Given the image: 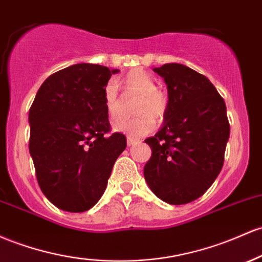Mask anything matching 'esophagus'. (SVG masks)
<instances>
[{
	"mask_svg": "<svg viewBox=\"0 0 262 262\" xmlns=\"http://www.w3.org/2000/svg\"><path fill=\"white\" fill-rule=\"evenodd\" d=\"M138 143H139V140L134 139V138H130V137L126 138V144H128V146L136 145V144H138Z\"/></svg>",
	"mask_w": 262,
	"mask_h": 262,
	"instance_id": "esophagus-1",
	"label": "esophagus"
}]
</instances>
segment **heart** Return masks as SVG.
Masks as SVG:
<instances>
[{"label": "heart", "mask_w": 262, "mask_h": 262, "mask_svg": "<svg viewBox=\"0 0 262 262\" xmlns=\"http://www.w3.org/2000/svg\"><path fill=\"white\" fill-rule=\"evenodd\" d=\"M123 87L128 93L138 94L134 112L140 114L133 119L116 120L113 123L114 130L124 133L130 138H140L153 130L154 119L164 116L168 104L166 96L162 91L157 89L155 80L144 71H133L128 73L122 80ZM104 105L108 116L116 118L120 113V98L118 88L114 82H109L104 88Z\"/></svg>", "instance_id": "obj_1"}]
</instances>
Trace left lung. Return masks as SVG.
Masks as SVG:
<instances>
[{"label": "left lung", "instance_id": "8db88e82", "mask_svg": "<svg viewBox=\"0 0 262 262\" xmlns=\"http://www.w3.org/2000/svg\"><path fill=\"white\" fill-rule=\"evenodd\" d=\"M154 72L165 80L169 100L162 129L145 139L151 157L144 178L159 199L182 205L200 198L223 168L226 105L210 80L186 66L166 63Z\"/></svg>", "mask_w": 262, "mask_h": 262}]
</instances>
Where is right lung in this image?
<instances>
[{"label": "right lung", "instance_id": "right-lung-1", "mask_svg": "<svg viewBox=\"0 0 262 262\" xmlns=\"http://www.w3.org/2000/svg\"><path fill=\"white\" fill-rule=\"evenodd\" d=\"M118 70L78 63L51 74L28 114L30 153L43 194L61 210L93 208L126 146L112 133L104 88Z\"/></svg>", "mask_w": 262, "mask_h": 262}]
</instances>
